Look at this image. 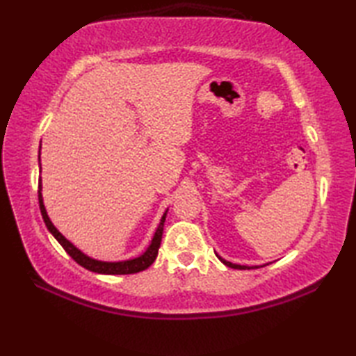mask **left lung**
Returning a JSON list of instances; mask_svg holds the SVG:
<instances>
[{"instance_id": "8db88e82", "label": "left lung", "mask_w": 356, "mask_h": 356, "mask_svg": "<svg viewBox=\"0 0 356 356\" xmlns=\"http://www.w3.org/2000/svg\"><path fill=\"white\" fill-rule=\"evenodd\" d=\"M217 255V254H216ZM218 257V260H220L223 264H226V266L228 268H232V269H257L259 266H246V264H236V263H231V261H228V260H225V259H222L220 255H217ZM264 266V264H263Z\"/></svg>"}]
</instances>
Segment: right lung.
<instances>
[{
	"mask_svg": "<svg viewBox=\"0 0 356 356\" xmlns=\"http://www.w3.org/2000/svg\"><path fill=\"white\" fill-rule=\"evenodd\" d=\"M38 161H40V172H41V147H40V156H38ZM41 177H40V182H38V200H40V209H41V216L44 218V223L47 226V229L50 231V234L53 237L58 240V243L61 245L65 252L69 254L72 259L76 261L78 264H81L82 268H86L92 272H96V274H105V275H127V274H136V272H140V270H145L147 268H149L153 261L156 260L157 252H159V248H161V241H162V234H163V223H165V217L166 213H168V209L165 211L162 218H161V223H159L157 229L153 236V240H151L149 246L147 248V251L143 252L139 257H134V259L130 260H122V261H102V260H96L92 259V257H88L87 254H84L74 246L70 240H67L61 232H59L55 225L51 223V220L49 218L47 211H45L44 207V200H42V185H41Z\"/></svg>",
	"mask_w": 356,
	"mask_h": 356,
	"instance_id": "1",
	"label": "right lung"
}]
</instances>
